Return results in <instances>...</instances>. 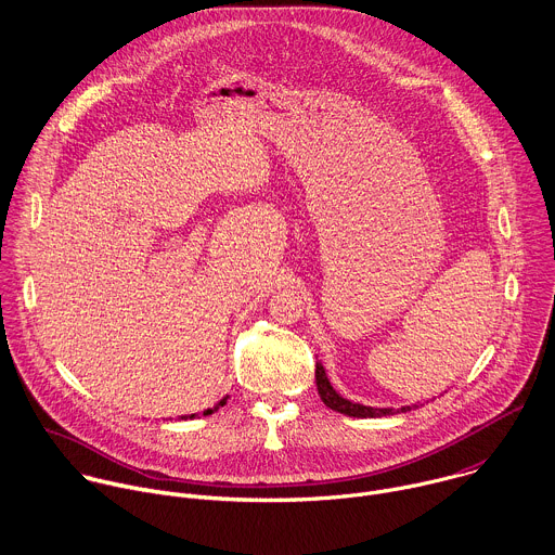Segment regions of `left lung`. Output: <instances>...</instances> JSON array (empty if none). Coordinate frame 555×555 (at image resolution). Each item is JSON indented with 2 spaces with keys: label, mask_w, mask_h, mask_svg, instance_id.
<instances>
[{
  "label": "left lung",
  "mask_w": 555,
  "mask_h": 555,
  "mask_svg": "<svg viewBox=\"0 0 555 555\" xmlns=\"http://www.w3.org/2000/svg\"><path fill=\"white\" fill-rule=\"evenodd\" d=\"M314 377H317V388H319V395H321V401L330 408V410H336L340 414H347V416H356V418H373V416H386V414H395V412H408V410H414L418 408L416 403L414 405H401V408H371V405H362V403H353L345 397H340L327 375H325V369L321 362H317V371H314Z\"/></svg>",
  "instance_id": "8db88e82"
}]
</instances>
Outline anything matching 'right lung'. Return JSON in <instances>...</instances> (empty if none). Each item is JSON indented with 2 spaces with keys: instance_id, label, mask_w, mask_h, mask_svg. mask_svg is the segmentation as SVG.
Returning a JSON list of instances; mask_svg holds the SVG:
<instances>
[{
  "instance_id": "add662e5",
  "label": "right lung",
  "mask_w": 555,
  "mask_h": 555,
  "mask_svg": "<svg viewBox=\"0 0 555 555\" xmlns=\"http://www.w3.org/2000/svg\"><path fill=\"white\" fill-rule=\"evenodd\" d=\"M225 401H228V397H225V399H221V401H219L215 408H208L204 414H212V412H217L221 405H225ZM193 416H195V414H191V418H193ZM184 418H189V416H184Z\"/></svg>"
}]
</instances>
